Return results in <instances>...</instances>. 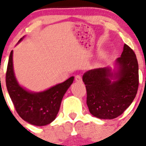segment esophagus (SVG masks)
Here are the masks:
<instances>
[{"instance_id":"1","label":"esophagus","mask_w":146,"mask_h":146,"mask_svg":"<svg viewBox=\"0 0 146 146\" xmlns=\"http://www.w3.org/2000/svg\"><path fill=\"white\" fill-rule=\"evenodd\" d=\"M75 80H76L77 82H82V79L81 76H80V75H77V76H76V77H75Z\"/></svg>"}]
</instances>
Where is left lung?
Here are the masks:
<instances>
[{"mask_svg":"<svg viewBox=\"0 0 146 146\" xmlns=\"http://www.w3.org/2000/svg\"><path fill=\"white\" fill-rule=\"evenodd\" d=\"M116 72L110 67L86 71L82 80L86 89V104L93 116L113 119L131 105L139 87V65L135 53L127 44L116 60ZM114 76L116 81L111 82Z\"/></svg>","mask_w":146,"mask_h":146,"instance_id":"8db88e82","label":"left lung"}]
</instances>
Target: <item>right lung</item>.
<instances>
[{
  "label": "right lung",
  "mask_w": 146,
  "mask_h": 146,
  "mask_svg": "<svg viewBox=\"0 0 146 146\" xmlns=\"http://www.w3.org/2000/svg\"><path fill=\"white\" fill-rule=\"evenodd\" d=\"M22 38L20 39L21 41ZM13 51H11L6 72V86L15 110L24 121L36 126H44L55 119L62 98L73 83L74 77L42 92L25 90L17 82L13 69Z\"/></svg>",
  "instance_id": "right-lung-1"
}]
</instances>
